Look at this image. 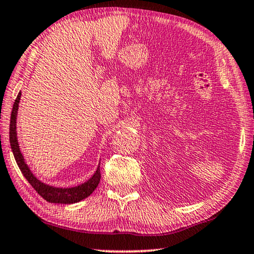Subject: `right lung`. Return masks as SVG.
<instances>
[{"instance_id": "obj_1", "label": "right lung", "mask_w": 254, "mask_h": 254, "mask_svg": "<svg viewBox=\"0 0 254 254\" xmlns=\"http://www.w3.org/2000/svg\"><path fill=\"white\" fill-rule=\"evenodd\" d=\"M21 92L18 93V96L14 100L12 112H11V119H10V145L11 149H12L13 156L16 158V162L20 169V171L24 177L27 179L28 183L32 185V187L37 191V194L48 200L50 203H60V204H71V203H77L79 200L84 199L92 194L94 189L97 188L98 184L100 181V166L97 169V171L92 178L86 181V183L79 185L76 187L71 188H57L45 185L37 179V178L33 175L30 171L28 165L25 163L22 154L19 149L18 140H17V130H16V120L18 114V106L19 101H20Z\"/></svg>"}]
</instances>
